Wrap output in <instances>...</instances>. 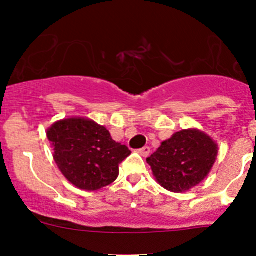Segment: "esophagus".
Here are the masks:
<instances>
[{
    "label": "esophagus",
    "instance_id": "obj_1",
    "mask_svg": "<svg viewBox=\"0 0 256 256\" xmlns=\"http://www.w3.org/2000/svg\"><path fill=\"white\" fill-rule=\"evenodd\" d=\"M138 152L141 154V156L147 157V156H148V154H150V152H151V148H150L148 146H144V147H142V148L138 150Z\"/></svg>",
    "mask_w": 256,
    "mask_h": 256
}]
</instances>
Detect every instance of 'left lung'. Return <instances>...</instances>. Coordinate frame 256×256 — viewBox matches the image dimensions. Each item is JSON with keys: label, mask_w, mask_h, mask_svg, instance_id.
<instances>
[{"label": "left lung", "mask_w": 256, "mask_h": 256, "mask_svg": "<svg viewBox=\"0 0 256 256\" xmlns=\"http://www.w3.org/2000/svg\"><path fill=\"white\" fill-rule=\"evenodd\" d=\"M216 154V144L204 132L192 128L164 141L146 161L157 182L178 193L190 190L207 177Z\"/></svg>", "instance_id": "1"}]
</instances>
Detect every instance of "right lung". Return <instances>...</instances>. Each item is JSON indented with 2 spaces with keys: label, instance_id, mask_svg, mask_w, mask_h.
<instances>
[{
  "label": "right lung",
  "instance_id": "1",
  "mask_svg": "<svg viewBox=\"0 0 256 256\" xmlns=\"http://www.w3.org/2000/svg\"><path fill=\"white\" fill-rule=\"evenodd\" d=\"M54 161L64 177L84 190H98L118 176V164L131 154L109 131L88 118L56 121L48 128Z\"/></svg>",
  "mask_w": 256,
  "mask_h": 256
}]
</instances>
